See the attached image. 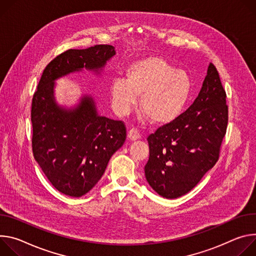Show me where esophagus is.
Returning <instances> with one entry per match:
<instances>
[{
	"instance_id": "obj_1",
	"label": "esophagus",
	"mask_w": 256,
	"mask_h": 256,
	"mask_svg": "<svg viewBox=\"0 0 256 256\" xmlns=\"http://www.w3.org/2000/svg\"><path fill=\"white\" fill-rule=\"evenodd\" d=\"M128 138L130 140H137V139H139L140 138V134L137 131V129H134V128L130 129L129 132H128Z\"/></svg>"
}]
</instances>
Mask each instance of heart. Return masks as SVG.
Wrapping results in <instances>:
<instances>
[{
	"mask_svg": "<svg viewBox=\"0 0 256 256\" xmlns=\"http://www.w3.org/2000/svg\"><path fill=\"white\" fill-rule=\"evenodd\" d=\"M112 108L126 115L140 98V108L156 124L174 121L183 112L191 94L188 74L158 56L140 59L126 68V79L110 82Z\"/></svg>",
	"mask_w": 256,
	"mask_h": 256,
	"instance_id": "heart-1",
	"label": "heart"
}]
</instances>
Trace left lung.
Segmentation results:
<instances>
[{
	"label": "left lung",
	"mask_w": 256,
	"mask_h": 256,
	"mask_svg": "<svg viewBox=\"0 0 256 256\" xmlns=\"http://www.w3.org/2000/svg\"><path fill=\"white\" fill-rule=\"evenodd\" d=\"M226 92L210 63L194 102L148 138L146 178L160 196L174 200L193 189L218 160L228 124Z\"/></svg>",
	"instance_id": "obj_1"
}]
</instances>
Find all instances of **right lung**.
I'll use <instances>...</instances> for the list:
<instances>
[{
  "label": "right lung",
  "instance_id": "add662e5",
  "mask_svg": "<svg viewBox=\"0 0 256 256\" xmlns=\"http://www.w3.org/2000/svg\"><path fill=\"white\" fill-rule=\"evenodd\" d=\"M115 54L108 44L64 52L46 67L32 98L34 156L52 185L71 197L86 194L100 180L110 156L125 142L126 127L98 115L88 94L75 106L58 104L54 81L83 69L100 74Z\"/></svg>",
  "mask_w": 256,
  "mask_h": 256
}]
</instances>
